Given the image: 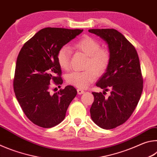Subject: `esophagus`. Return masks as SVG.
Masks as SVG:
<instances>
[{
    "label": "esophagus",
    "mask_w": 157,
    "mask_h": 157,
    "mask_svg": "<svg viewBox=\"0 0 157 157\" xmlns=\"http://www.w3.org/2000/svg\"><path fill=\"white\" fill-rule=\"evenodd\" d=\"M77 91H78V94H79V95L83 94L84 93V90H82V89H78V90H77Z\"/></svg>",
    "instance_id": "1"
}]
</instances>
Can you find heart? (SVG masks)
Returning <instances> with one entry per match:
<instances>
[{"label": "heart", "mask_w": 157, "mask_h": 157, "mask_svg": "<svg viewBox=\"0 0 157 157\" xmlns=\"http://www.w3.org/2000/svg\"><path fill=\"white\" fill-rule=\"evenodd\" d=\"M74 49L79 50L88 55L86 69L83 71H73L66 76V82L69 84L85 89L91 84L98 75H102L107 70L110 63L111 55L109 50L101 48L96 39L89 36H84L73 45ZM71 50L67 46H63L58 50L57 60L58 64L63 70L70 67Z\"/></svg>", "instance_id": "heart-1"}]
</instances>
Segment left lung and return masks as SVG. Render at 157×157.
Masks as SVG:
<instances>
[{"label": "left lung", "instance_id": "1", "mask_svg": "<svg viewBox=\"0 0 157 157\" xmlns=\"http://www.w3.org/2000/svg\"><path fill=\"white\" fill-rule=\"evenodd\" d=\"M108 44L110 63L96 86L103 94L93 92L94 101L90 113L93 121L105 129H111L128 120L143 91V79L139 58L134 46L115 29H91ZM111 90L108 98L104 95Z\"/></svg>", "mask_w": 157, "mask_h": 157}]
</instances>
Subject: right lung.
I'll use <instances>...</instances> for the list:
<instances>
[{
  "instance_id": "obj_1",
  "label": "right lung",
  "mask_w": 157,
  "mask_h": 157,
  "mask_svg": "<svg viewBox=\"0 0 157 157\" xmlns=\"http://www.w3.org/2000/svg\"><path fill=\"white\" fill-rule=\"evenodd\" d=\"M83 30L46 28L25 43L16 63L14 91L25 116L44 128H50L63 121L69 105L77 95L73 86L57 93H50V82L63 83L58 64V50Z\"/></svg>"
}]
</instances>
